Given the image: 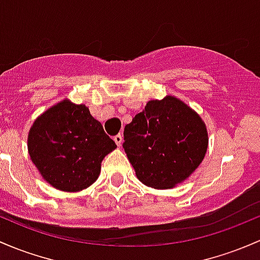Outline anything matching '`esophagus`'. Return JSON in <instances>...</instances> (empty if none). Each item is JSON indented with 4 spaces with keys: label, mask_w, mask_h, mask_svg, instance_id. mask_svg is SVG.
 Returning <instances> with one entry per match:
<instances>
[{
    "label": "esophagus",
    "mask_w": 260,
    "mask_h": 260,
    "mask_svg": "<svg viewBox=\"0 0 260 260\" xmlns=\"http://www.w3.org/2000/svg\"><path fill=\"white\" fill-rule=\"evenodd\" d=\"M113 139H114V142H116L117 146H121V143H122V136H121V135L114 136Z\"/></svg>",
    "instance_id": "obj_1"
}]
</instances>
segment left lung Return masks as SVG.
<instances>
[{"label":"left lung","instance_id":"8db88e82","mask_svg":"<svg viewBox=\"0 0 260 260\" xmlns=\"http://www.w3.org/2000/svg\"><path fill=\"white\" fill-rule=\"evenodd\" d=\"M124 148L147 187L168 189L198 168L208 149V131L198 113L174 95L151 100L124 127Z\"/></svg>","mask_w":260,"mask_h":260}]
</instances>
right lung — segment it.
I'll return each mask as SVG.
<instances>
[{"label":"right lung","instance_id":"obj_1","mask_svg":"<svg viewBox=\"0 0 260 260\" xmlns=\"http://www.w3.org/2000/svg\"><path fill=\"white\" fill-rule=\"evenodd\" d=\"M27 148L48 184L62 192H80L97 180L103 158L117 146L86 105L66 98L35 119Z\"/></svg>","mask_w":260,"mask_h":260}]
</instances>
